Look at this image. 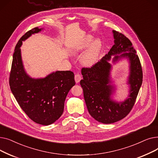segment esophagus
I'll return each mask as SVG.
<instances>
[{"label": "esophagus", "instance_id": "obj_1", "mask_svg": "<svg viewBox=\"0 0 158 158\" xmlns=\"http://www.w3.org/2000/svg\"><path fill=\"white\" fill-rule=\"evenodd\" d=\"M81 76L79 73H76L75 75V81H76V83H79L80 81L81 80Z\"/></svg>", "mask_w": 158, "mask_h": 158}]
</instances>
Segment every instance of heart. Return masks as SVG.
I'll return each mask as SVG.
<instances>
[{
  "instance_id": "heart-1",
  "label": "heart",
  "mask_w": 158,
  "mask_h": 158,
  "mask_svg": "<svg viewBox=\"0 0 158 158\" xmlns=\"http://www.w3.org/2000/svg\"><path fill=\"white\" fill-rule=\"evenodd\" d=\"M93 40V36L88 35L85 36L82 42L75 48V51L76 52H79L86 48L90 45L81 58V63L87 67H91L97 62L102 51V42L101 40L97 38L92 42ZM91 43L92 44H91Z\"/></svg>"
}]
</instances>
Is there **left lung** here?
<instances>
[{"label":"left lung","instance_id":"obj_1","mask_svg":"<svg viewBox=\"0 0 158 158\" xmlns=\"http://www.w3.org/2000/svg\"><path fill=\"white\" fill-rule=\"evenodd\" d=\"M112 32L114 45L107 54L92 67L82 69L83 79L80 81L89 113L97 121L106 124L119 121L129 114L143 81L142 66L131 41L122 33L114 30ZM113 55L114 64L122 59H127L129 63V94L122 102L112 98L115 89L111 80L112 67L109 61Z\"/></svg>","mask_w":158,"mask_h":158}]
</instances>
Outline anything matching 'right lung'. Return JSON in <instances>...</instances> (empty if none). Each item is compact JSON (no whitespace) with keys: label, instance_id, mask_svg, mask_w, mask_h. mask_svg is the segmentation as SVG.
<instances>
[{"label":"right lung","instance_id":"obj_1","mask_svg":"<svg viewBox=\"0 0 158 158\" xmlns=\"http://www.w3.org/2000/svg\"><path fill=\"white\" fill-rule=\"evenodd\" d=\"M44 29L35 27L19 40L13 56L10 85L16 101L28 117L37 123L48 126L62 115L66 97L76 82L71 71H56L44 78H32L25 70L20 49L22 41Z\"/></svg>","mask_w":158,"mask_h":158}]
</instances>
